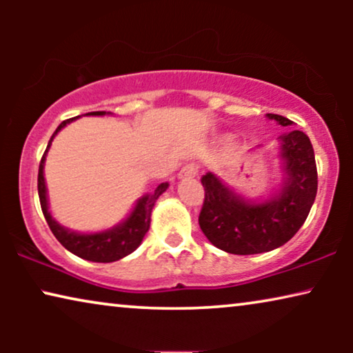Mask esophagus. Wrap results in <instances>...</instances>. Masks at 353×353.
Wrapping results in <instances>:
<instances>
[{"label":"esophagus","mask_w":353,"mask_h":353,"mask_svg":"<svg viewBox=\"0 0 353 353\" xmlns=\"http://www.w3.org/2000/svg\"><path fill=\"white\" fill-rule=\"evenodd\" d=\"M197 172H199V167L196 165V163H188V165H185L180 170V173H178V176L181 178V180H185V178H192L197 175Z\"/></svg>","instance_id":"34e87169"}]
</instances>
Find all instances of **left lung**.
Returning <instances> with one entry per match:
<instances>
[{
  "label": "left lung",
  "instance_id": "left-lung-1",
  "mask_svg": "<svg viewBox=\"0 0 353 353\" xmlns=\"http://www.w3.org/2000/svg\"><path fill=\"white\" fill-rule=\"evenodd\" d=\"M283 127L294 123L283 115L267 114ZM286 183L278 197L254 204L233 194L214 173L202 175L204 204L199 226L215 248L236 255L268 252L286 244L307 220L318 190L315 152L310 138L291 128L281 137Z\"/></svg>",
  "mask_w": 353,
  "mask_h": 353
}]
</instances>
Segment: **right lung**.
Instances as JSON below:
<instances>
[{"mask_svg":"<svg viewBox=\"0 0 353 353\" xmlns=\"http://www.w3.org/2000/svg\"><path fill=\"white\" fill-rule=\"evenodd\" d=\"M103 114H105L104 110L91 112V115H103ZM75 119L77 117L67 119L56 128V132L51 137L50 143H48L46 151L41 157L40 168H38V196H40L41 210L48 221V226H50L52 234L56 236V239L59 241L67 250H70L72 254H75L77 257L90 260V262H99V263L115 262V260H120L123 259L125 255L132 254L133 250L141 244L144 234H146L149 230V223H151L152 207L159 199V196H161L162 192L168 188V183H161V185L154 190L152 194L141 197V199L138 201L137 207H134V210L132 212V215H130L122 225L115 226L112 230L104 231V233H96V234H79L62 228L57 221L52 220L51 214L48 212L46 185H45V176H43V163H45V156L48 149L51 146L52 138L56 137V133Z\"/></svg>","mask_w":353,"mask_h":353,"instance_id":"add662e5","label":"right lung"}]
</instances>
